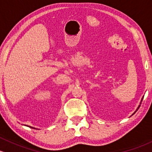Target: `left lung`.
I'll return each instance as SVG.
<instances>
[{
    "mask_svg": "<svg viewBox=\"0 0 152 152\" xmlns=\"http://www.w3.org/2000/svg\"><path fill=\"white\" fill-rule=\"evenodd\" d=\"M143 98H144V96H143V97H142V98H141V102H140V104L141 103V102H142V100H143ZM140 104H139V106L137 107V108H136V110H135V112H134V113H133V114H134V113H136V111H137V110H138V109H139V107H140ZM133 114H132V115H133Z\"/></svg>",
    "mask_w": 152,
    "mask_h": 152,
    "instance_id": "8db88e82",
    "label": "left lung"
}]
</instances>
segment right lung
<instances>
[{"instance_id": "1", "label": "right lung", "mask_w": 152, "mask_h": 152, "mask_svg": "<svg viewBox=\"0 0 152 152\" xmlns=\"http://www.w3.org/2000/svg\"><path fill=\"white\" fill-rule=\"evenodd\" d=\"M24 126H28V127H30V128H31V129H36V128H34V127L30 126H28V125H24Z\"/></svg>"}]
</instances>
